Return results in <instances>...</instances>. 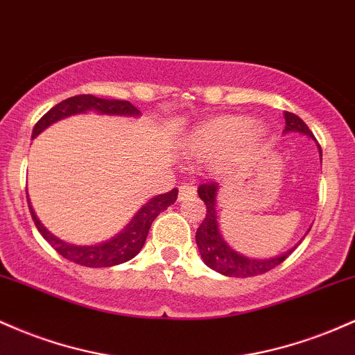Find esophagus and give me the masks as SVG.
<instances>
[{"instance_id": "obj_1", "label": "esophagus", "mask_w": 355, "mask_h": 355, "mask_svg": "<svg viewBox=\"0 0 355 355\" xmlns=\"http://www.w3.org/2000/svg\"><path fill=\"white\" fill-rule=\"evenodd\" d=\"M196 196V188H194L193 184H188V182H184V184L179 188V201H184V199L188 198H193Z\"/></svg>"}]
</instances>
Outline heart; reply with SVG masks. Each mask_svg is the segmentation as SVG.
Returning <instances> with one entry per match:
<instances>
[{"instance_id": "obj_1", "label": "heart", "mask_w": 355, "mask_h": 355, "mask_svg": "<svg viewBox=\"0 0 355 355\" xmlns=\"http://www.w3.org/2000/svg\"><path fill=\"white\" fill-rule=\"evenodd\" d=\"M266 130L248 115H220L199 124L182 141L191 157H209L223 151V162H233L252 153L263 141Z\"/></svg>"}]
</instances>
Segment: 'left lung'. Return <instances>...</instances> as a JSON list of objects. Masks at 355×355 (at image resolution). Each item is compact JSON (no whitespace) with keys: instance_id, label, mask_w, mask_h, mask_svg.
Instances as JSON below:
<instances>
[{"instance_id":"8db88e82","label":"left lung","mask_w":355,"mask_h":355,"mask_svg":"<svg viewBox=\"0 0 355 355\" xmlns=\"http://www.w3.org/2000/svg\"><path fill=\"white\" fill-rule=\"evenodd\" d=\"M298 132L304 134L306 137L313 139L312 130L306 127V124L295 114L285 112V130L284 134ZM318 147V154L322 156V149ZM199 198L206 205V216L196 231V245L201 254L202 261L209 266L214 272L226 275V277L236 278H248L254 275H261L270 272L277 265L288 258V254L297 248L293 246L288 252L277 254L272 258H253L246 254L238 253L233 250L228 243L223 238L220 228H218V216H216V196H218V184L216 182H208L201 184L198 188Z\"/></svg>"}]
</instances>
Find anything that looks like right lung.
Segmentation results:
<instances>
[{
    "label": "right lung",
    "mask_w": 355,
    "mask_h": 355,
    "mask_svg": "<svg viewBox=\"0 0 355 355\" xmlns=\"http://www.w3.org/2000/svg\"><path fill=\"white\" fill-rule=\"evenodd\" d=\"M92 110L101 115H124V117H139L141 115V112L135 109L132 103L127 101H114V98L109 101V98H98L94 97V95H75V97L67 98V101H62L55 107H51L49 112L40 119L33 127V137H37L46 127L62 121V119L70 117V115L92 112ZM176 198L178 189H173L169 193L159 194V196L149 199L135 213V216L121 233L115 234L110 240L97 243V245H71V243L60 240V238L51 234L42 225V221L38 220L33 208H31L30 199H28V206H30V213L35 221V226L42 233V236L63 258L82 266H89V268H105V266H115L132 260L135 254L141 252L142 246H144L153 221L156 220L162 211L169 208L171 205H174Z\"/></svg>",
    "instance_id": "1"
}]
</instances>
